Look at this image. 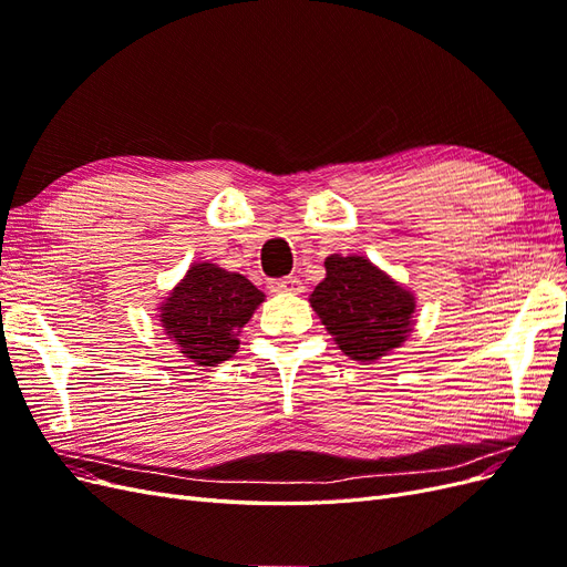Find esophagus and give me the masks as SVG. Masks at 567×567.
I'll use <instances>...</instances> for the list:
<instances>
[{
    "label": "esophagus",
    "instance_id": "esophagus-1",
    "mask_svg": "<svg viewBox=\"0 0 567 567\" xmlns=\"http://www.w3.org/2000/svg\"><path fill=\"white\" fill-rule=\"evenodd\" d=\"M267 288L271 290V293H302V284L296 277L271 279Z\"/></svg>",
    "mask_w": 567,
    "mask_h": 567
}]
</instances>
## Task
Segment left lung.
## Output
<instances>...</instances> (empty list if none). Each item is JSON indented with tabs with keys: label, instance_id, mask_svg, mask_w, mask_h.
I'll return each mask as SVG.
<instances>
[{
	"label": "left lung",
	"instance_id": "left-lung-1",
	"mask_svg": "<svg viewBox=\"0 0 567 567\" xmlns=\"http://www.w3.org/2000/svg\"><path fill=\"white\" fill-rule=\"evenodd\" d=\"M310 305L342 354L373 364L414 331L416 296L364 255H329Z\"/></svg>",
	"mask_w": 567,
	"mask_h": 567
}]
</instances>
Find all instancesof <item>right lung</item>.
I'll list each match as a JSON object with an SVG mask.
<instances>
[{"mask_svg":"<svg viewBox=\"0 0 567 567\" xmlns=\"http://www.w3.org/2000/svg\"><path fill=\"white\" fill-rule=\"evenodd\" d=\"M262 302L265 293L244 274L200 260L163 298L156 317L188 362L217 367L236 354L238 336Z\"/></svg>","mask_w":567,"mask_h":567,"instance_id":"obj_1","label":"right lung"}]
</instances>
